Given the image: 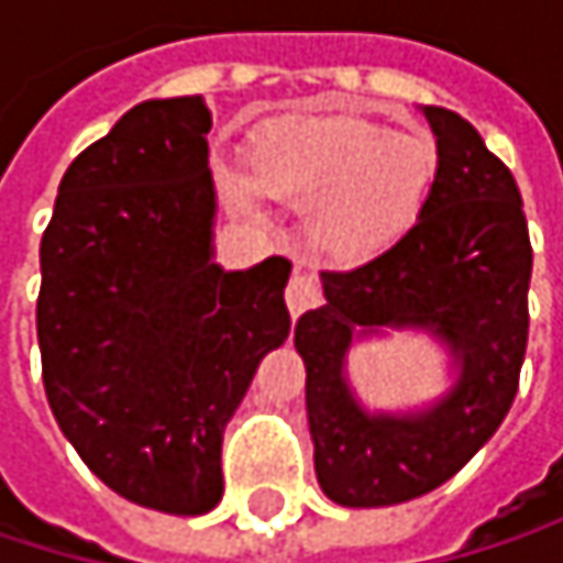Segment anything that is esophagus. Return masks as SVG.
Listing matches in <instances>:
<instances>
[{
  "label": "esophagus",
  "mask_w": 563,
  "mask_h": 563,
  "mask_svg": "<svg viewBox=\"0 0 563 563\" xmlns=\"http://www.w3.org/2000/svg\"><path fill=\"white\" fill-rule=\"evenodd\" d=\"M322 292H319V283L312 280L306 271H296L289 283H286V306H289V316H302L306 309L319 306Z\"/></svg>",
  "instance_id": "1"
}]
</instances>
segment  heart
Instances as JSON below:
<instances>
[{
	"instance_id": "b5f03b06",
	"label": "heart",
	"mask_w": 563,
	"mask_h": 563,
	"mask_svg": "<svg viewBox=\"0 0 563 563\" xmlns=\"http://www.w3.org/2000/svg\"><path fill=\"white\" fill-rule=\"evenodd\" d=\"M437 178V150L365 117H289L251 153V172L218 169L234 211L257 214L264 195L309 211L312 244L342 261H372L423 214Z\"/></svg>"
}]
</instances>
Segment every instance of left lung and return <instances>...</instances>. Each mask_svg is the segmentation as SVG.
<instances>
[{
    "mask_svg": "<svg viewBox=\"0 0 563 563\" xmlns=\"http://www.w3.org/2000/svg\"><path fill=\"white\" fill-rule=\"evenodd\" d=\"M437 178L420 221L385 254L322 271L325 302L296 322L306 413L322 493L349 508L410 503L456 476L499 430L528 345L531 241L521 195L460 113L423 107ZM423 328L454 355L457 382L437 405L372 415L344 378L362 334Z\"/></svg>",
    "mask_w": 563,
    "mask_h": 563,
    "instance_id": "obj_1",
    "label": "left lung"
}]
</instances>
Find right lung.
I'll list each match as a JSON object with an SVG mask.
<instances>
[{"label":"right lung","instance_id":"add662e5","mask_svg":"<svg viewBox=\"0 0 563 563\" xmlns=\"http://www.w3.org/2000/svg\"><path fill=\"white\" fill-rule=\"evenodd\" d=\"M211 110L146 100L57 185L42 238L38 349L60 433L136 506L221 503V440L261 358L289 335V261L211 257Z\"/></svg>","mask_w":563,"mask_h":563}]
</instances>
